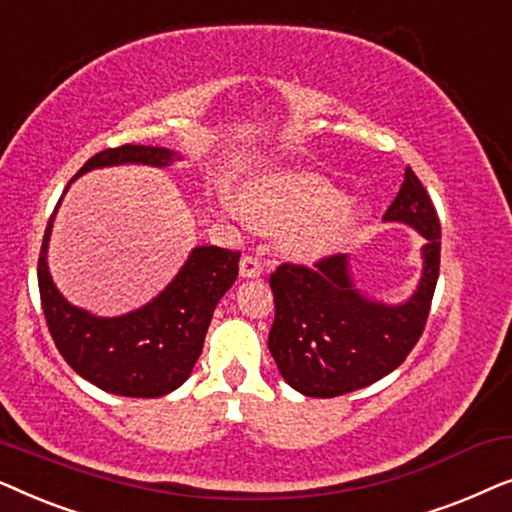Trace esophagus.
Here are the masks:
<instances>
[{
    "instance_id": "1",
    "label": "esophagus",
    "mask_w": 512,
    "mask_h": 512,
    "mask_svg": "<svg viewBox=\"0 0 512 512\" xmlns=\"http://www.w3.org/2000/svg\"><path fill=\"white\" fill-rule=\"evenodd\" d=\"M261 272H263V265L258 263V258L242 256V261H240V277L242 279H256V277H261Z\"/></svg>"
}]
</instances>
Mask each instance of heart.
Here are the masks:
<instances>
[{
    "instance_id": "heart-1",
    "label": "heart",
    "mask_w": 512,
    "mask_h": 512,
    "mask_svg": "<svg viewBox=\"0 0 512 512\" xmlns=\"http://www.w3.org/2000/svg\"><path fill=\"white\" fill-rule=\"evenodd\" d=\"M223 205L258 230H284V251L303 261L331 254L359 221V207L340 200L338 188L312 170L263 174L249 181L240 202L228 195Z\"/></svg>"
}]
</instances>
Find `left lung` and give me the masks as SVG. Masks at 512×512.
<instances>
[{"label":"left lung","instance_id":"1","mask_svg":"<svg viewBox=\"0 0 512 512\" xmlns=\"http://www.w3.org/2000/svg\"><path fill=\"white\" fill-rule=\"evenodd\" d=\"M384 221L405 223L426 240L417 289L403 303L366 296L347 254L328 256L314 270L284 263L270 275L275 321L268 347L284 380L303 396L333 398L382 380L424 331L440 270V223L410 167Z\"/></svg>","mask_w":512,"mask_h":512}]
</instances>
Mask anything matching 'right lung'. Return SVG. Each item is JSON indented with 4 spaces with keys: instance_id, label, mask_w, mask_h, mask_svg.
<instances>
[{
    "instance_id": "right-lung-1",
    "label": "right lung",
    "mask_w": 512,
    "mask_h": 512,
    "mask_svg": "<svg viewBox=\"0 0 512 512\" xmlns=\"http://www.w3.org/2000/svg\"><path fill=\"white\" fill-rule=\"evenodd\" d=\"M177 160H181L179 153L165 146L125 144L95 153L72 181L102 167H170ZM58 207L46 226L37 268L41 307L58 352L83 380L116 396L158 398L181 387L205 345L216 305L235 284L240 251L193 247L172 282L156 298L118 317H97L69 303L48 270V242Z\"/></svg>"
}]
</instances>
